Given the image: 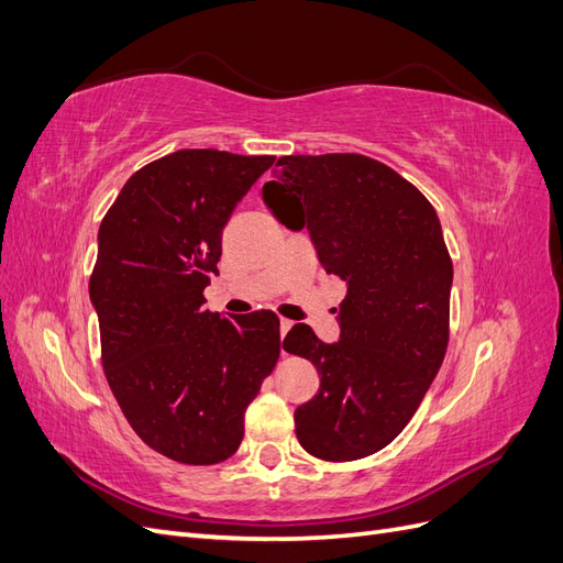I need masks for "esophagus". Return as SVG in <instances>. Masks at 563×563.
<instances>
[{"instance_id": "1", "label": "esophagus", "mask_w": 563, "mask_h": 563, "mask_svg": "<svg viewBox=\"0 0 563 563\" xmlns=\"http://www.w3.org/2000/svg\"><path fill=\"white\" fill-rule=\"evenodd\" d=\"M291 327H294V321H288V319H282V321H279V333H282V340H284V335H286L288 331H291ZM282 354H286V352H284V347H282Z\"/></svg>"}]
</instances>
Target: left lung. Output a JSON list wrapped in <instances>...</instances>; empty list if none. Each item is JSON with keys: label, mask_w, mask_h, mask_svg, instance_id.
Listing matches in <instances>:
<instances>
[{"label": "left lung", "mask_w": 563, "mask_h": 563, "mask_svg": "<svg viewBox=\"0 0 563 563\" xmlns=\"http://www.w3.org/2000/svg\"><path fill=\"white\" fill-rule=\"evenodd\" d=\"M263 199L286 228H308L323 269L347 284L338 343L308 323L284 338L321 380L296 408L300 446L329 463L378 453L418 411L449 345L453 263L437 211L395 168L354 152L279 157Z\"/></svg>", "instance_id": "8db88e82"}]
</instances>
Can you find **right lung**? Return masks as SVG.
Instances as JSON below:
<instances>
[{"label":"right lung","instance_id":"obj_1","mask_svg":"<svg viewBox=\"0 0 563 563\" xmlns=\"http://www.w3.org/2000/svg\"><path fill=\"white\" fill-rule=\"evenodd\" d=\"M275 162L178 150L135 172L98 230L89 279L100 360L124 418L183 465L223 463L244 413L279 360V317L203 308L223 228Z\"/></svg>","mask_w":563,"mask_h":563}]
</instances>
